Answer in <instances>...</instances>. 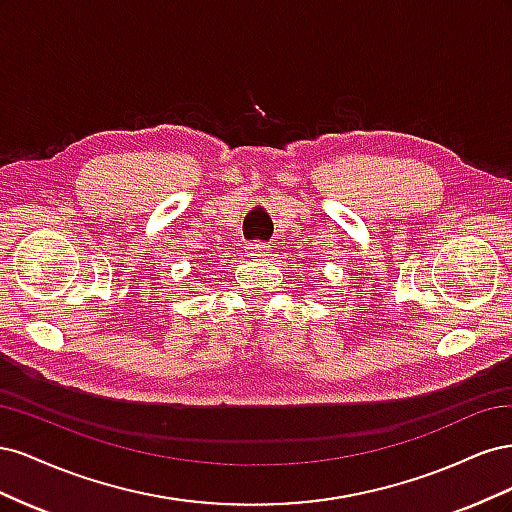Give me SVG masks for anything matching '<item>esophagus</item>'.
Listing matches in <instances>:
<instances>
[{
    "instance_id": "1",
    "label": "esophagus",
    "mask_w": 512,
    "mask_h": 512,
    "mask_svg": "<svg viewBox=\"0 0 512 512\" xmlns=\"http://www.w3.org/2000/svg\"><path fill=\"white\" fill-rule=\"evenodd\" d=\"M245 250H247V256H250V258H265V256H269V245L262 243V241L247 243Z\"/></svg>"
}]
</instances>
